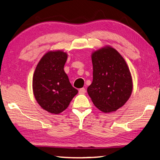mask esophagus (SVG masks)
I'll list each match as a JSON object with an SVG mask.
<instances>
[{"label":"esophagus","mask_w":160,"mask_h":160,"mask_svg":"<svg viewBox=\"0 0 160 160\" xmlns=\"http://www.w3.org/2000/svg\"><path fill=\"white\" fill-rule=\"evenodd\" d=\"M85 92H86V89L85 88H81L79 89V94H85Z\"/></svg>","instance_id":"34e87169"}]
</instances>
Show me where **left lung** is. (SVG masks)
<instances>
[{"instance_id":"1","label":"left lung","mask_w":160,"mask_h":160,"mask_svg":"<svg viewBox=\"0 0 160 160\" xmlns=\"http://www.w3.org/2000/svg\"><path fill=\"white\" fill-rule=\"evenodd\" d=\"M93 81L88 93L101 111L109 113L122 107L133 90V81L125 60L111 46L106 45L92 54Z\"/></svg>"}]
</instances>
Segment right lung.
Here are the masks:
<instances>
[{
    "label": "right lung",
    "instance_id": "obj_1",
    "mask_svg": "<svg viewBox=\"0 0 160 160\" xmlns=\"http://www.w3.org/2000/svg\"><path fill=\"white\" fill-rule=\"evenodd\" d=\"M68 58L62 50L49 51L39 61L33 76V95L42 109L59 114L78 91L71 85L63 67Z\"/></svg>",
    "mask_w": 160,
    "mask_h": 160
}]
</instances>
